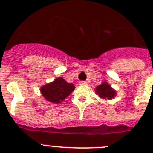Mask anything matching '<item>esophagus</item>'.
Returning a JSON list of instances; mask_svg holds the SVG:
<instances>
[{
    "mask_svg": "<svg viewBox=\"0 0 153 153\" xmlns=\"http://www.w3.org/2000/svg\"><path fill=\"white\" fill-rule=\"evenodd\" d=\"M79 85H85L86 84V81H79Z\"/></svg>",
    "mask_w": 153,
    "mask_h": 153,
    "instance_id": "34e87169",
    "label": "esophagus"
}]
</instances>
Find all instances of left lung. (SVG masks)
I'll return each mask as SVG.
<instances>
[{"label": "left lung", "instance_id": "left-lung-1", "mask_svg": "<svg viewBox=\"0 0 153 153\" xmlns=\"http://www.w3.org/2000/svg\"><path fill=\"white\" fill-rule=\"evenodd\" d=\"M96 92L102 99H112L117 94L116 91L113 90L110 85L104 82L96 88Z\"/></svg>", "mask_w": 153, "mask_h": 153}]
</instances>
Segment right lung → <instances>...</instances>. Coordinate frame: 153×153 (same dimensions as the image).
I'll use <instances>...</instances> for the list:
<instances>
[{
  "instance_id": "obj_1",
  "label": "right lung",
  "mask_w": 153,
  "mask_h": 153,
  "mask_svg": "<svg viewBox=\"0 0 153 153\" xmlns=\"http://www.w3.org/2000/svg\"><path fill=\"white\" fill-rule=\"evenodd\" d=\"M74 88L73 83H67L63 78L59 77L52 83L42 86L40 92L47 100L60 103L74 91Z\"/></svg>"
}]
</instances>
